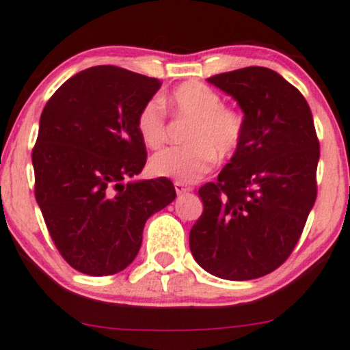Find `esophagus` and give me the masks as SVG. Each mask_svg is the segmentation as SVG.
<instances>
[{"instance_id":"34e87169","label":"esophagus","mask_w":350,"mask_h":350,"mask_svg":"<svg viewBox=\"0 0 350 350\" xmlns=\"http://www.w3.org/2000/svg\"><path fill=\"white\" fill-rule=\"evenodd\" d=\"M174 189H176V192H178V196H183V193H187V192H190V190H192L190 185L180 183V180H176Z\"/></svg>"}]
</instances>
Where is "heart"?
Here are the masks:
<instances>
[{"label":"heart","mask_w":350,"mask_h":350,"mask_svg":"<svg viewBox=\"0 0 350 350\" xmlns=\"http://www.w3.org/2000/svg\"><path fill=\"white\" fill-rule=\"evenodd\" d=\"M163 103L176 116L190 119L185 145L154 153L150 171L160 178L193 183L206 174L219 158L231 157L244 137V116L236 108L223 105L215 88L202 82H185L176 87ZM137 132L148 148H158L166 140V114L160 101L153 100L140 109Z\"/></svg>","instance_id":"heart-1"}]
</instances>
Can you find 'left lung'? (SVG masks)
<instances>
[{
    "mask_svg": "<svg viewBox=\"0 0 350 350\" xmlns=\"http://www.w3.org/2000/svg\"><path fill=\"white\" fill-rule=\"evenodd\" d=\"M208 82L237 101L245 126L218 180L198 190L190 252L221 280H255L281 267L300 239L317 198L320 142L307 100L274 70L250 66Z\"/></svg>",
    "mask_w": 350,
    "mask_h": 350,
    "instance_id": "obj_1",
    "label": "left lung"
}]
</instances>
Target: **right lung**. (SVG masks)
I'll list each match as a JSON object with an SVG mask.
<instances>
[{
	"mask_svg": "<svg viewBox=\"0 0 350 350\" xmlns=\"http://www.w3.org/2000/svg\"><path fill=\"white\" fill-rule=\"evenodd\" d=\"M160 87L158 79L95 66L66 81L40 116L35 198L56 249L83 274L129 267L145 221L176 198L166 178L126 183L147 163L137 118Z\"/></svg>",
	"mask_w": 350,
	"mask_h": 350,
	"instance_id": "obj_1",
	"label": "right lung"
}]
</instances>
